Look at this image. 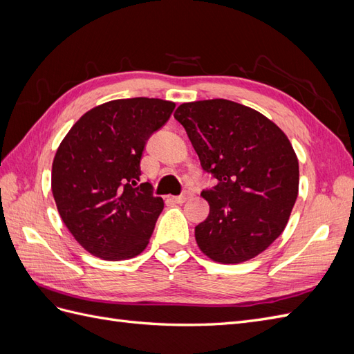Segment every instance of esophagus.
<instances>
[{
    "instance_id": "1",
    "label": "esophagus",
    "mask_w": 354,
    "mask_h": 354,
    "mask_svg": "<svg viewBox=\"0 0 354 354\" xmlns=\"http://www.w3.org/2000/svg\"><path fill=\"white\" fill-rule=\"evenodd\" d=\"M190 196H192V192H190V190H186L183 195H180V196H173L171 199H173V201H174V202H177V203H183V202H186Z\"/></svg>"
}]
</instances>
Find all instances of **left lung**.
Listing matches in <instances>:
<instances>
[{
	"mask_svg": "<svg viewBox=\"0 0 354 354\" xmlns=\"http://www.w3.org/2000/svg\"><path fill=\"white\" fill-rule=\"evenodd\" d=\"M201 167L216 178L202 190L209 214L195 227L201 251L234 264L254 259L283 232L298 195V159L288 137L264 115L236 102L180 104Z\"/></svg>",
	"mask_w": 354,
	"mask_h": 354,
	"instance_id": "1",
	"label": "left lung"
}]
</instances>
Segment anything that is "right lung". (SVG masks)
<instances>
[{"label":"right lung","instance_id":"1","mask_svg":"<svg viewBox=\"0 0 354 354\" xmlns=\"http://www.w3.org/2000/svg\"><path fill=\"white\" fill-rule=\"evenodd\" d=\"M176 103L134 97L84 113L60 143L51 190L60 217L84 250L103 260L140 254L164 209L151 183L140 181L146 142Z\"/></svg>","mask_w":354,"mask_h":354}]
</instances>
